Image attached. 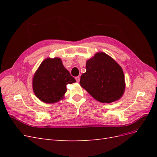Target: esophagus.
Listing matches in <instances>:
<instances>
[{
  "label": "esophagus",
  "instance_id": "1",
  "mask_svg": "<svg viewBox=\"0 0 157 157\" xmlns=\"http://www.w3.org/2000/svg\"><path fill=\"white\" fill-rule=\"evenodd\" d=\"M75 79H76V80H77L78 82L80 81V77H77L75 78Z\"/></svg>",
  "mask_w": 157,
  "mask_h": 157
}]
</instances>
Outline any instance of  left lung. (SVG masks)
<instances>
[{
	"mask_svg": "<svg viewBox=\"0 0 157 157\" xmlns=\"http://www.w3.org/2000/svg\"><path fill=\"white\" fill-rule=\"evenodd\" d=\"M80 85L95 99L105 103L121 99L126 87L121 65L102 52L86 61V72L80 77Z\"/></svg>",
	"mask_w": 157,
	"mask_h": 157,
	"instance_id": "left-lung-1",
	"label": "left lung"
}]
</instances>
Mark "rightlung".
I'll list each match as a JSON object with an SVG mask.
<instances>
[{"label":"right lung","mask_w":157,"mask_h":157,"mask_svg":"<svg viewBox=\"0 0 157 157\" xmlns=\"http://www.w3.org/2000/svg\"><path fill=\"white\" fill-rule=\"evenodd\" d=\"M76 82L59 58H46L33 78V92L46 103H54L64 98L67 85Z\"/></svg>","instance_id":"right-lung-1"}]
</instances>
